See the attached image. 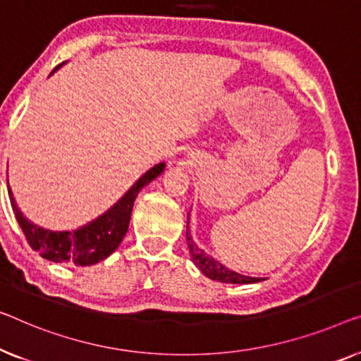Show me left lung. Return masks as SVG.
Returning a JSON list of instances; mask_svg holds the SVG:
<instances>
[{"mask_svg":"<svg viewBox=\"0 0 361 361\" xmlns=\"http://www.w3.org/2000/svg\"><path fill=\"white\" fill-rule=\"evenodd\" d=\"M186 241H188V250H190L191 261L195 262L196 267L204 274V276L212 279V281H217L222 283H256L262 281L261 277L241 276V274L225 267L222 262L214 259V257L209 256L206 251L199 248L191 236L190 214H188V222H186Z\"/></svg>","mask_w":361,"mask_h":361,"instance_id":"obj_1","label":"left lung"}]
</instances>
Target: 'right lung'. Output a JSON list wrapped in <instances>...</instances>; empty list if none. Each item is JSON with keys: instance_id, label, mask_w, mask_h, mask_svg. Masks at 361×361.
<instances>
[{"instance_id": "1", "label": "right lung", "mask_w": 361, "mask_h": 361, "mask_svg": "<svg viewBox=\"0 0 361 361\" xmlns=\"http://www.w3.org/2000/svg\"><path fill=\"white\" fill-rule=\"evenodd\" d=\"M63 64H58L51 74L56 73ZM164 170L165 162L154 165L152 169L147 170L141 178L129 188L125 196H121L113 204L109 211L99 215L92 222L82 225V227L76 230H63V232L43 228L30 222L20 212L18 204H16L13 191L8 190V192L19 227L23 228L32 250L39 251L42 257L51 262H66V264L74 266H94L97 262L106 259L120 246L128 232L129 219H131L133 206L139 191L149 185L150 181L157 178Z\"/></svg>"}]
</instances>
